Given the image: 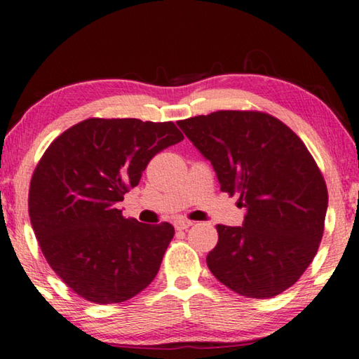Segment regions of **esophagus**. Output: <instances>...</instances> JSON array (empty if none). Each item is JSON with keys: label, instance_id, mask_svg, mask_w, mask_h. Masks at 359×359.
Masks as SVG:
<instances>
[{"label": "esophagus", "instance_id": "esophagus-1", "mask_svg": "<svg viewBox=\"0 0 359 359\" xmlns=\"http://www.w3.org/2000/svg\"><path fill=\"white\" fill-rule=\"evenodd\" d=\"M192 224L194 222L189 219H178L175 221V229L176 231H186V229H189Z\"/></svg>", "mask_w": 359, "mask_h": 359}]
</instances>
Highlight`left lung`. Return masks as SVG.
Returning <instances> with one entry per match:
<instances>
[{
    "mask_svg": "<svg viewBox=\"0 0 359 359\" xmlns=\"http://www.w3.org/2000/svg\"><path fill=\"white\" fill-rule=\"evenodd\" d=\"M211 162L222 192H238L242 226L218 224L211 273L240 296L273 297L301 278L325 231L327 187L302 140L259 111L178 121Z\"/></svg>",
    "mask_w": 359,
    "mask_h": 359,
    "instance_id": "1",
    "label": "left lung"
}]
</instances>
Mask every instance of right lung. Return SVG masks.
Masks as SVG:
<instances>
[{
    "instance_id": "1",
    "label": "right lung",
    "mask_w": 359,
    "mask_h": 359,
    "mask_svg": "<svg viewBox=\"0 0 359 359\" xmlns=\"http://www.w3.org/2000/svg\"><path fill=\"white\" fill-rule=\"evenodd\" d=\"M183 138L173 122L93 117L41 157L28 194L32 227L46 261L76 294L119 304L156 278L173 226L126 219L116 203L157 152Z\"/></svg>"
}]
</instances>
